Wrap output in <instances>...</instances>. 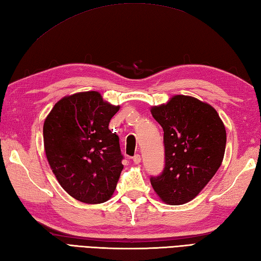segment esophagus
Instances as JSON below:
<instances>
[{"instance_id": "1", "label": "esophagus", "mask_w": 261, "mask_h": 261, "mask_svg": "<svg viewBox=\"0 0 261 261\" xmlns=\"http://www.w3.org/2000/svg\"><path fill=\"white\" fill-rule=\"evenodd\" d=\"M132 159H134V163L135 164H140V162H141V156H140V154H135V156H134V158H132Z\"/></svg>"}]
</instances>
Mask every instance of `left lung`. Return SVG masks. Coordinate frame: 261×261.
<instances>
[{"label":"left lung","mask_w":261,"mask_h":261,"mask_svg":"<svg viewBox=\"0 0 261 261\" xmlns=\"http://www.w3.org/2000/svg\"><path fill=\"white\" fill-rule=\"evenodd\" d=\"M164 130L165 169L151 177V186L166 204L181 205L195 198L220 168L226 131L216 110L206 102L174 95L150 109Z\"/></svg>","instance_id":"8db88e82"}]
</instances>
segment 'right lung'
I'll use <instances>...</instances> for the list:
<instances>
[{
    "mask_svg": "<svg viewBox=\"0 0 261 261\" xmlns=\"http://www.w3.org/2000/svg\"><path fill=\"white\" fill-rule=\"evenodd\" d=\"M119 105L96 91L63 97L43 123L46 157L58 182L83 203L109 201L123 165L119 137L109 129Z\"/></svg>",
    "mask_w": 261,
    "mask_h": 261,
    "instance_id": "obj_1",
    "label": "right lung"
}]
</instances>
